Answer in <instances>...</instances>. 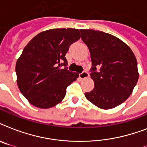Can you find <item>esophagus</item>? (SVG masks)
Instances as JSON below:
<instances>
[{
    "label": "esophagus",
    "mask_w": 147,
    "mask_h": 147,
    "mask_svg": "<svg viewBox=\"0 0 147 147\" xmlns=\"http://www.w3.org/2000/svg\"><path fill=\"white\" fill-rule=\"evenodd\" d=\"M88 76H89V74H88V72L86 71H82V73L79 74V78H80L81 79H85V78H88Z\"/></svg>",
    "instance_id": "esophagus-1"
}]
</instances>
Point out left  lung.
Masks as SVG:
<instances>
[{"label": "left lung", "mask_w": 147, "mask_h": 147, "mask_svg": "<svg viewBox=\"0 0 147 147\" xmlns=\"http://www.w3.org/2000/svg\"><path fill=\"white\" fill-rule=\"evenodd\" d=\"M92 59V92L85 95L101 109H111L129 98L137 85L139 73L137 59L127 45L109 33L80 30Z\"/></svg>", "instance_id": "8db88e82"}]
</instances>
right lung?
<instances>
[{
    "mask_svg": "<svg viewBox=\"0 0 147 147\" xmlns=\"http://www.w3.org/2000/svg\"><path fill=\"white\" fill-rule=\"evenodd\" d=\"M79 39L78 29H51L37 34L25 47L16 63L17 82L31 105L46 109L65 98L66 88L79 75L61 66L68 65L65 54Z\"/></svg>",
    "mask_w": 147,
    "mask_h": 147,
    "instance_id": "right-lung-1",
    "label": "right lung"
}]
</instances>
